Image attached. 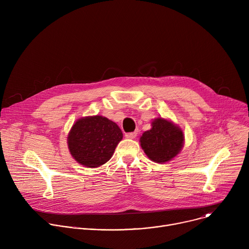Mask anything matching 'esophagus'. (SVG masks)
Instances as JSON below:
<instances>
[{
	"instance_id": "34e87169",
	"label": "esophagus",
	"mask_w": 249,
	"mask_h": 249,
	"mask_svg": "<svg viewBox=\"0 0 249 249\" xmlns=\"http://www.w3.org/2000/svg\"><path fill=\"white\" fill-rule=\"evenodd\" d=\"M137 135H138V132H137V131L131 132V133H127V134H126V138H128V139H135V138L137 137Z\"/></svg>"
}]
</instances>
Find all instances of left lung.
I'll use <instances>...</instances> for the list:
<instances>
[{"label": "left lung", "instance_id": "8db88e82", "mask_svg": "<svg viewBox=\"0 0 249 249\" xmlns=\"http://www.w3.org/2000/svg\"><path fill=\"white\" fill-rule=\"evenodd\" d=\"M140 143L151 160L164 163L180 153L184 143V136L178 126L169 120L159 117L152 122L151 130L142 135Z\"/></svg>", "mask_w": 249, "mask_h": 249}]
</instances>
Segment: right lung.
<instances>
[{"instance_id":"obj_1","label":"right lung","mask_w":249,"mask_h":249,"mask_svg":"<svg viewBox=\"0 0 249 249\" xmlns=\"http://www.w3.org/2000/svg\"><path fill=\"white\" fill-rule=\"evenodd\" d=\"M123 134L116 123L95 115L76 121L68 135L71 155L80 164L98 167L108 161Z\"/></svg>"}]
</instances>
